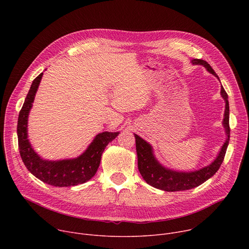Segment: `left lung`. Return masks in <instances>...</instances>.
<instances>
[{
	"instance_id": "8db88e82",
	"label": "left lung",
	"mask_w": 249,
	"mask_h": 249,
	"mask_svg": "<svg viewBox=\"0 0 249 249\" xmlns=\"http://www.w3.org/2000/svg\"><path fill=\"white\" fill-rule=\"evenodd\" d=\"M191 63L194 65H203L210 73H212L219 79V77L215 73V71L213 70V68L210 66V64H208V62L201 59H193ZM221 94L226 101L225 118L223 122L226 128L228 138L227 141L225 142V144L223 145V148L218 158L210 165L202 169L191 172H177L163 167L161 164L159 163V161L154 157L151 145L147 143L145 140L135 134L136 150L138 156V168L141 175L143 176V178L148 184L155 188L164 190L167 192L188 190L201 185L218 171L225 159L231 134L230 106L228 100V93L226 92L223 87L221 89Z\"/></svg>"
}]
</instances>
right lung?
<instances>
[{"mask_svg":"<svg viewBox=\"0 0 249 249\" xmlns=\"http://www.w3.org/2000/svg\"><path fill=\"white\" fill-rule=\"evenodd\" d=\"M42 75L43 73L33 80L18 115V139L21 160L26 168L44 183L58 187L83 184L94 176L104 149L118 136L119 132H103L98 134L88 150L77 159L58 161L41 159L33 151L28 142L27 118Z\"/></svg>","mask_w":249,"mask_h":249,"instance_id":"add662e5","label":"right lung"}]
</instances>
